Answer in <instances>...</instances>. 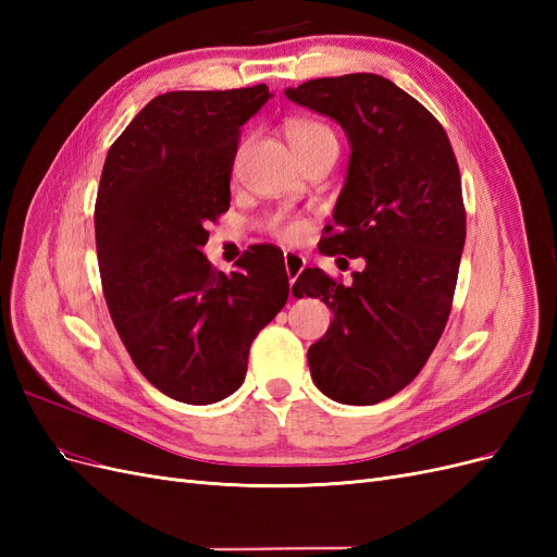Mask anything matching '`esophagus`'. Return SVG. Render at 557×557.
Here are the masks:
<instances>
[{
    "label": "esophagus",
    "mask_w": 557,
    "mask_h": 557,
    "mask_svg": "<svg viewBox=\"0 0 557 557\" xmlns=\"http://www.w3.org/2000/svg\"><path fill=\"white\" fill-rule=\"evenodd\" d=\"M283 262H285V272H288V278H290V285L297 281V276L305 272L307 267V260L299 256V252L295 250H285L283 252Z\"/></svg>",
    "instance_id": "34e87169"
}]
</instances>
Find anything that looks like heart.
I'll use <instances>...</instances> for the list:
<instances>
[{
  "label": "heart",
  "mask_w": 557,
  "mask_h": 557,
  "mask_svg": "<svg viewBox=\"0 0 557 557\" xmlns=\"http://www.w3.org/2000/svg\"><path fill=\"white\" fill-rule=\"evenodd\" d=\"M288 139L295 148V153L297 150H305V148H311L318 144H336L334 132L318 121H293L288 125ZM269 230H272L276 237L293 242L305 234L307 223L297 221V218H288V215H274L272 221H269Z\"/></svg>",
  "instance_id": "obj_1"
}]
</instances>
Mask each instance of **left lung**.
<instances>
[{"label": "left lung", "mask_w": 557, "mask_h": 557, "mask_svg": "<svg viewBox=\"0 0 557 557\" xmlns=\"http://www.w3.org/2000/svg\"><path fill=\"white\" fill-rule=\"evenodd\" d=\"M350 144L323 256L362 258L352 283L307 267L295 297H323L334 318L309 348L315 387L339 404H376L409 385L446 327L465 248L460 170L440 121L379 74L285 88Z\"/></svg>", "instance_id": "obj_1"}]
</instances>
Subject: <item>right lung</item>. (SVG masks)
<instances>
[{
    "mask_svg": "<svg viewBox=\"0 0 557 557\" xmlns=\"http://www.w3.org/2000/svg\"><path fill=\"white\" fill-rule=\"evenodd\" d=\"M269 97L267 86L160 95L104 162L95 239L107 307L139 372L176 401L239 391L252 339L290 293L276 246H250L230 274L201 252L230 209L242 125Z\"/></svg>",
    "mask_w": 557,
    "mask_h": 557,
    "instance_id": "1",
    "label": "right lung"
}]
</instances>
